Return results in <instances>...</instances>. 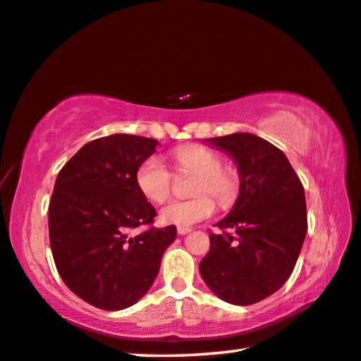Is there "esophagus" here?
<instances>
[{
  "label": "esophagus",
  "instance_id": "1",
  "mask_svg": "<svg viewBox=\"0 0 361 361\" xmlns=\"http://www.w3.org/2000/svg\"><path fill=\"white\" fill-rule=\"evenodd\" d=\"M176 231H178V234H181V236H183V234L190 233L191 228L190 226H178V228H176Z\"/></svg>",
  "mask_w": 361,
  "mask_h": 361
}]
</instances>
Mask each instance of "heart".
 Returning a JSON list of instances; mask_svg holds the SVG:
<instances>
[{
	"instance_id": "obj_1",
	"label": "heart",
	"mask_w": 361,
	"mask_h": 361,
	"mask_svg": "<svg viewBox=\"0 0 361 361\" xmlns=\"http://www.w3.org/2000/svg\"><path fill=\"white\" fill-rule=\"evenodd\" d=\"M176 169L181 173L196 175L192 194L188 201H170L160 209L164 225L191 226L215 214L214 196L221 207H230L241 191V178L236 169L223 165L219 152L204 146H183L175 151ZM136 188L151 202H162L170 196L173 176L159 156L142 160L135 175Z\"/></svg>"
}]
</instances>
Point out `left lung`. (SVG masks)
I'll use <instances>...</instances> for the list:
<instances>
[{
	"instance_id": "8db88e82",
	"label": "left lung",
	"mask_w": 361,
	"mask_h": 361,
	"mask_svg": "<svg viewBox=\"0 0 361 361\" xmlns=\"http://www.w3.org/2000/svg\"><path fill=\"white\" fill-rule=\"evenodd\" d=\"M238 165L241 191L199 263L214 294L252 305L288 281L307 234L304 186L281 149L252 133L209 138Z\"/></svg>"
}]
</instances>
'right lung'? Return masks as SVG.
Returning a JSON list of instances; mask_svg holds the SVG:
<instances>
[{"mask_svg": "<svg viewBox=\"0 0 361 361\" xmlns=\"http://www.w3.org/2000/svg\"><path fill=\"white\" fill-rule=\"evenodd\" d=\"M157 140L111 135L85 145L61 169L49 202V243L57 271L73 294L101 310L136 304L176 239L173 225L152 228L156 209L135 175ZM150 228L135 235L136 227Z\"/></svg>", "mask_w": 361, "mask_h": 361, "instance_id": "right-lung-1", "label": "right lung"}]
</instances>
